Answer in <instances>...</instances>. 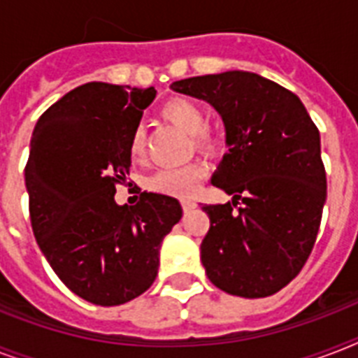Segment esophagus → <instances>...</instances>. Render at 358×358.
Listing matches in <instances>:
<instances>
[{
	"mask_svg": "<svg viewBox=\"0 0 358 358\" xmlns=\"http://www.w3.org/2000/svg\"><path fill=\"white\" fill-rule=\"evenodd\" d=\"M195 206H196V202L187 201V199H184V201H182V208H184V212H189V210H193Z\"/></svg>",
	"mask_w": 358,
	"mask_h": 358,
	"instance_id": "obj_1",
	"label": "esophagus"
}]
</instances>
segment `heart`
Listing matches in <instances>:
<instances>
[{"instance_id": "heart-1", "label": "heart", "mask_w": 358, "mask_h": 358, "mask_svg": "<svg viewBox=\"0 0 358 358\" xmlns=\"http://www.w3.org/2000/svg\"><path fill=\"white\" fill-rule=\"evenodd\" d=\"M162 115L174 122L187 134L193 135V143L201 150H215L219 146L217 135L212 134L208 126L206 111L193 100L173 98L163 103ZM129 156L141 159L146 152V131L143 124H137L129 135ZM206 176V167L201 162H191L182 167H163L146 180V185L156 193L171 196H191L196 191L201 180Z\"/></svg>"}]
</instances>
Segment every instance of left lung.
Masks as SVG:
<instances>
[{
  "instance_id": "obj_1",
  "label": "left lung",
  "mask_w": 358,
  "mask_h": 358,
  "mask_svg": "<svg viewBox=\"0 0 358 358\" xmlns=\"http://www.w3.org/2000/svg\"><path fill=\"white\" fill-rule=\"evenodd\" d=\"M171 89L212 103L227 128L229 154L212 184L232 202L202 206L208 278L238 297L277 294L299 275L322 223L327 174L316 124L294 92L252 72L196 76Z\"/></svg>"
}]
</instances>
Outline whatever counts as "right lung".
Masks as SVG:
<instances>
[{"label":"right lung","mask_w":358,"mask_h":358,"mask_svg":"<svg viewBox=\"0 0 358 358\" xmlns=\"http://www.w3.org/2000/svg\"><path fill=\"white\" fill-rule=\"evenodd\" d=\"M156 89L92 81L41 115L25 165L33 234L61 282L92 305L117 306L156 280L159 245L182 217L173 196L143 191L115 202L126 182L129 135Z\"/></svg>","instance_id":"obj_1"}]
</instances>
